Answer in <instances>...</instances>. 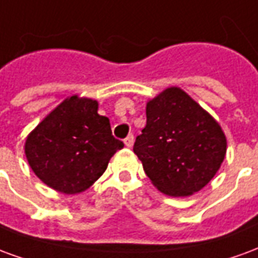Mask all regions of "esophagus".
<instances>
[{"label": "esophagus", "mask_w": 258, "mask_h": 258, "mask_svg": "<svg viewBox=\"0 0 258 258\" xmlns=\"http://www.w3.org/2000/svg\"><path fill=\"white\" fill-rule=\"evenodd\" d=\"M124 144H125V146H127V148H131V146L134 145V135L130 134L128 137L124 140Z\"/></svg>", "instance_id": "1"}]
</instances>
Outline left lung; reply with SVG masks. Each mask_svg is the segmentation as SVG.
I'll use <instances>...</instances> for the list:
<instances>
[{"mask_svg": "<svg viewBox=\"0 0 258 258\" xmlns=\"http://www.w3.org/2000/svg\"><path fill=\"white\" fill-rule=\"evenodd\" d=\"M134 153L160 192L189 196L216 175L227 138L199 103L171 87L146 103V125L135 140Z\"/></svg>", "mask_w": 258, "mask_h": 258, "instance_id": "8db88e82", "label": "left lung"}]
</instances>
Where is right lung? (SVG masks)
<instances>
[{
  "instance_id": "add662e5",
  "label": "right lung",
  "mask_w": 258,
  "mask_h": 258,
  "mask_svg": "<svg viewBox=\"0 0 258 258\" xmlns=\"http://www.w3.org/2000/svg\"><path fill=\"white\" fill-rule=\"evenodd\" d=\"M123 146L112 135L109 118L98 114V102L73 95L31 131L25 153L44 184L72 195L90 188Z\"/></svg>"
}]
</instances>
